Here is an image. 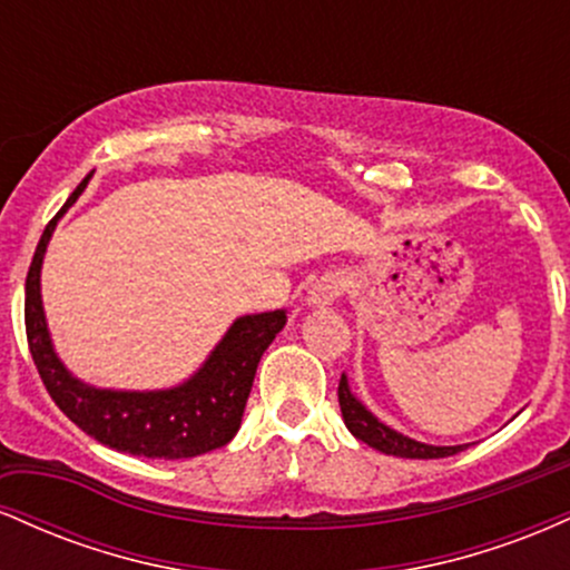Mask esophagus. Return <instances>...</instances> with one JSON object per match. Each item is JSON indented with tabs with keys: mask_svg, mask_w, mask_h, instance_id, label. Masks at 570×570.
<instances>
[{
	"mask_svg": "<svg viewBox=\"0 0 570 570\" xmlns=\"http://www.w3.org/2000/svg\"><path fill=\"white\" fill-rule=\"evenodd\" d=\"M345 292V278H340L337 273H326L316 281V284L307 289V305L311 307H330L335 305Z\"/></svg>",
	"mask_w": 570,
	"mask_h": 570,
	"instance_id": "1",
	"label": "esophagus"
}]
</instances>
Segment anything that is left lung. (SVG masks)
I'll return each instance as SVG.
<instances>
[{
  "label": "left lung",
  "mask_w": 570,
  "mask_h": 570,
  "mask_svg": "<svg viewBox=\"0 0 570 570\" xmlns=\"http://www.w3.org/2000/svg\"><path fill=\"white\" fill-rule=\"evenodd\" d=\"M337 399H340V412H343L345 426L356 440H362L370 448L381 450L385 455H396V458H448L466 450L469 444H453V448H442V444H426L417 442L412 436L402 434V431L385 426L377 415L364 407V402L351 391L348 385V375L343 372L337 385Z\"/></svg>",
  "instance_id": "8db88e82"
}]
</instances>
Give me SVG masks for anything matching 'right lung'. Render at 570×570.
Here are the masks:
<instances>
[{
	"mask_svg": "<svg viewBox=\"0 0 570 570\" xmlns=\"http://www.w3.org/2000/svg\"><path fill=\"white\" fill-rule=\"evenodd\" d=\"M90 171L39 238L26 276V337L45 389L58 410L107 448L144 458H195L217 450L238 434L257 364L284 330L286 311L238 316L214 345L206 362L185 383L155 391L98 389L75 377L58 358L42 307V263L58 219L88 187Z\"/></svg>",
	"mask_w": 570,
	"mask_h": 570,
	"instance_id": "1",
	"label": "right lung"
}]
</instances>
